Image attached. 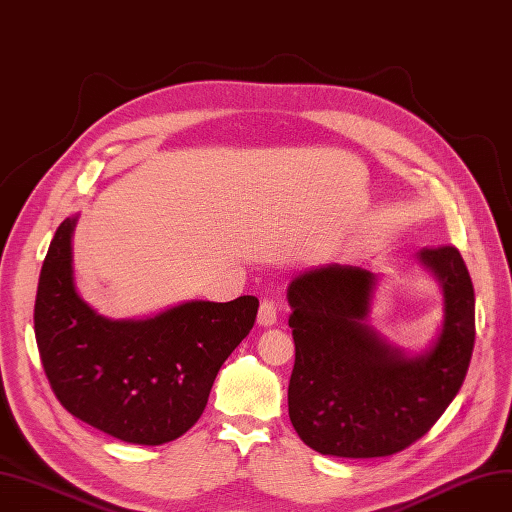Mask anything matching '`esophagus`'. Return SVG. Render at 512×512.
I'll use <instances>...</instances> for the list:
<instances>
[{
  "label": "esophagus",
  "mask_w": 512,
  "mask_h": 512,
  "mask_svg": "<svg viewBox=\"0 0 512 512\" xmlns=\"http://www.w3.org/2000/svg\"><path fill=\"white\" fill-rule=\"evenodd\" d=\"M258 323L260 325H275L277 323V302L273 298H264L260 302V311H258Z\"/></svg>",
  "instance_id": "34e87169"
}]
</instances>
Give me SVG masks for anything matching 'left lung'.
<instances>
[{"label": "left lung", "mask_w": 512, "mask_h": 512, "mask_svg": "<svg viewBox=\"0 0 512 512\" xmlns=\"http://www.w3.org/2000/svg\"><path fill=\"white\" fill-rule=\"evenodd\" d=\"M443 285L445 317L431 351L405 359L365 325L374 277L330 264L288 288L296 361L290 420L315 452L384 458L431 431L458 395L475 346V290L456 245L422 248Z\"/></svg>", "instance_id": "1"}]
</instances>
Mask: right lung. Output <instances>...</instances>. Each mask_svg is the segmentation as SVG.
<instances>
[{
	"mask_svg": "<svg viewBox=\"0 0 512 512\" xmlns=\"http://www.w3.org/2000/svg\"><path fill=\"white\" fill-rule=\"evenodd\" d=\"M75 218L60 222L39 275L35 340L60 405L136 445L185 435L206 410L220 365L250 334L256 296L185 302L145 321L96 315L73 285Z\"/></svg>",
	"mask_w": 512,
	"mask_h": 512,
	"instance_id": "add662e5",
	"label": "right lung"
}]
</instances>
